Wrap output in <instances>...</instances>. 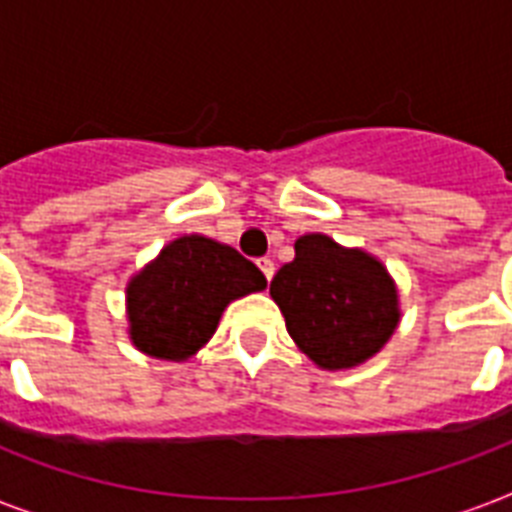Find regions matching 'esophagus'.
I'll list each match as a JSON object with an SVG mask.
<instances>
[{"label":"esophagus","instance_id":"1","mask_svg":"<svg viewBox=\"0 0 512 512\" xmlns=\"http://www.w3.org/2000/svg\"><path fill=\"white\" fill-rule=\"evenodd\" d=\"M257 265H260V271H263L265 279L271 281L273 279V271H276V265H273L271 257H260V260H257Z\"/></svg>","mask_w":512,"mask_h":512}]
</instances>
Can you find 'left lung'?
<instances>
[{
	"instance_id": "1",
	"label": "left lung",
	"mask_w": 512,
	"mask_h": 512,
	"mask_svg": "<svg viewBox=\"0 0 512 512\" xmlns=\"http://www.w3.org/2000/svg\"><path fill=\"white\" fill-rule=\"evenodd\" d=\"M271 297L297 348L324 369L366 361L398 324L396 284L380 260L321 233L295 241V260L273 276Z\"/></svg>"
}]
</instances>
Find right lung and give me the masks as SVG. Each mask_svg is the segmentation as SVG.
I'll return each mask as SVG.
<instances>
[{
    "label": "right lung",
    "mask_w": 512,
    "mask_h": 512,
    "mask_svg": "<svg viewBox=\"0 0 512 512\" xmlns=\"http://www.w3.org/2000/svg\"><path fill=\"white\" fill-rule=\"evenodd\" d=\"M265 284L233 247L196 233L175 239L127 287L132 342L148 356L183 361L212 337L225 305Z\"/></svg>",
    "instance_id": "add662e5"
}]
</instances>
